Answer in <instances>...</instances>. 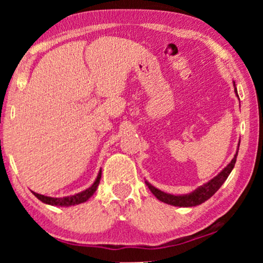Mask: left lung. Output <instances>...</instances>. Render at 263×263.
Listing matches in <instances>:
<instances>
[{
	"instance_id": "obj_1",
	"label": "left lung",
	"mask_w": 263,
	"mask_h": 263,
	"mask_svg": "<svg viewBox=\"0 0 263 263\" xmlns=\"http://www.w3.org/2000/svg\"><path fill=\"white\" fill-rule=\"evenodd\" d=\"M235 92L237 97H238V93H237V89L235 87ZM239 146V143H238ZM239 148V147H238ZM237 154H238V149L233 157V159L231 160L228 166H226L224 170H222L220 174L218 176H215L214 178H212L210 182H207L206 184L201 185L197 188L196 190H194L193 193L186 194V195H171V194H166L161 190L157 189L156 186H153L152 184H149L148 182H146V184L148 185V188L151 192L153 193V195L157 197L158 200H160L161 202H165L167 204H172V206H178V207H193V206H197V204H201L204 201H207L211 196H213L217 190L220 188L222 185V183L226 181V178L229 177V175L231 174L232 168L235 167L236 164V159H237Z\"/></svg>"
}]
</instances>
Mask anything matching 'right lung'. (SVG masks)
<instances>
[{
  "mask_svg": "<svg viewBox=\"0 0 263 263\" xmlns=\"http://www.w3.org/2000/svg\"><path fill=\"white\" fill-rule=\"evenodd\" d=\"M100 178H102V170L99 171V174H98V176H97V179L95 181V183H93V184L89 186L88 189H86V190H84V192L75 194V195H71V196L50 197V196L42 195V194H37V193H33V194L37 199L42 201V202L51 204V206H66V207L74 206V204L86 202V201H87L89 197H91L93 194L96 193V190H97V188H98V184L100 182Z\"/></svg>",
  "mask_w": 263,
  "mask_h": 263,
  "instance_id": "right-lung-1",
  "label": "right lung"
}]
</instances>
